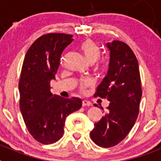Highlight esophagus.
<instances>
[{"mask_svg":"<svg viewBox=\"0 0 161 161\" xmlns=\"http://www.w3.org/2000/svg\"><path fill=\"white\" fill-rule=\"evenodd\" d=\"M91 106V102L89 101L83 100L82 101V106Z\"/></svg>","mask_w":161,"mask_h":161,"instance_id":"esophagus-1","label":"esophagus"}]
</instances>
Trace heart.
<instances>
[{
  "mask_svg": "<svg viewBox=\"0 0 161 161\" xmlns=\"http://www.w3.org/2000/svg\"><path fill=\"white\" fill-rule=\"evenodd\" d=\"M80 50L83 52L85 59L89 61V63H95L99 58L101 57L102 52L99 47L93 41L90 39L84 41L80 45ZM93 84V80L89 77L82 78L80 82V90L84 91L87 87L92 86Z\"/></svg>",
  "mask_w": 161,
  "mask_h": 161,
  "instance_id": "obj_1",
  "label": "heart"
}]
</instances>
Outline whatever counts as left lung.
I'll list each match as a JSON object with an SVG mask.
<instances>
[{
    "label": "left lung",
    "instance_id": "obj_1",
    "mask_svg": "<svg viewBox=\"0 0 161 161\" xmlns=\"http://www.w3.org/2000/svg\"><path fill=\"white\" fill-rule=\"evenodd\" d=\"M106 46L109 69L94 97L106 98L109 104L107 113L90 132L92 140L102 147H114L128 135L137 119L142 97L139 64L130 47L118 40Z\"/></svg>",
    "mask_w": 161,
    "mask_h": 161
}]
</instances>
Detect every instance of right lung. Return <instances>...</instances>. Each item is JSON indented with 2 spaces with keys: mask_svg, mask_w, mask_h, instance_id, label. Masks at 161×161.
Listing matches in <instances>:
<instances>
[{
  "mask_svg": "<svg viewBox=\"0 0 161 161\" xmlns=\"http://www.w3.org/2000/svg\"><path fill=\"white\" fill-rule=\"evenodd\" d=\"M72 41V35L67 34L42 35L24 58L18 85L20 109L30 134L43 144L58 141L68 115L82 106L80 98H64L51 92L50 81L55 79L61 55Z\"/></svg>",
  "mask_w": 161,
  "mask_h": 161,
  "instance_id": "1",
  "label": "right lung"
}]
</instances>
